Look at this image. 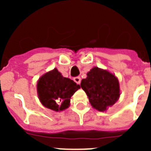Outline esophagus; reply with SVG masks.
<instances>
[{
    "label": "esophagus",
    "instance_id": "obj_1",
    "mask_svg": "<svg viewBox=\"0 0 151 151\" xmlns=\"http://www.w3.org/2000/svg\"><path fill=\"white\" fill-rule=\"evenodd\" d=\"M73 80H74V82L77 84H80V82H81V78H80L79 76L75 77V78H73Z\"/></svg>",
    "mask_w": 151,
    "mask_h": 151
}]
</instances>
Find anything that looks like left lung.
<instances>
[{
    "mask_svg": "<svg viewBox=\"0 0 151 151\" xmlns=\"http://www.w3.org/2000/svg\"><path fill=\"white\" fill-rule=\"evenodd\" d=\"M81 87L87 94L92 106L105 111L119 97V85L115 76L106 70L94 67L81 82Z\"/></svg>",
    "mask_w": 151,
    "mask_h": 151,
    "instance_id": "1",
    "label": "left lung"
}]
</instances>
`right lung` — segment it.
<instances>
[{
	"label": "right lung",
	"instance_id": "add662e5",
	"mask_svg": "<svg viewBox=\"0 0 151 151\" xmlns=\"http://www.w3.org/2000/svg\"><path fill=\"white\" fill-rule=\"evenodd\" d=\"M37 86L41 104L54 111L66 109L73 94L80 88L79 85L62 76L57 69L41 76Z\"/></svg>",
	"mask_w": 151,
	"mask_h": 151
}]
</instances>
